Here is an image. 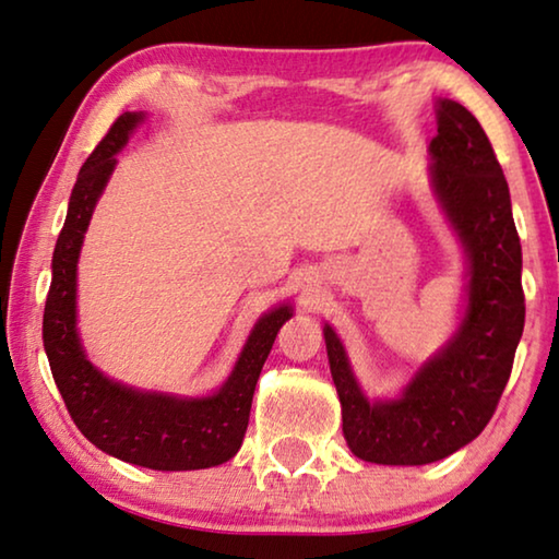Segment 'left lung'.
<instances>
[{
	"label": "left lung",
	"instance_id": "obj_1",
	"mask_svg": "<svg viewBox=\"0 0 559 559\" xmlns=\"http://www.w3.org/2000/svg\"><path fill=\"white\" fill-rule=\"evenodd\" d=\"M429 155L431 186L469 265L460 329L402 396L369 402L336 331L323 326L344 439L359 460L373 464H431L477 439L510 381L524 329L522 246L487 132L464 105L439 99Z\"/></svg>",
	"mask_w": 559,
	"mask_h": 559
}]
</instances>
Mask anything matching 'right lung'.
I'll return each mask as SVG.
<instances>
[{"instance_id": "right-lung-1", "label": "right lung", "mask_w": 559, "mask_h": 559, "mask_svg": "<svg viewBox=\"0 0 559 559\" xmlns=\"http://www.w3.org/2000/svg\"><path fill=\"white\" fill-rule=\"evenodd\" d=\"M145 115L122 112L90 153L74 182L52 255V283L41 338L55 384L72 421L97 449L122 462L160 472L207 469L228 462L243 444L255 381L278 329L294 311L278 306L258 319L230 377L213 396L178 399L138 391L103 377L82 352L78 333V258L97 198L118 165L120 150Z\"/></svg>"}]
</instances>
